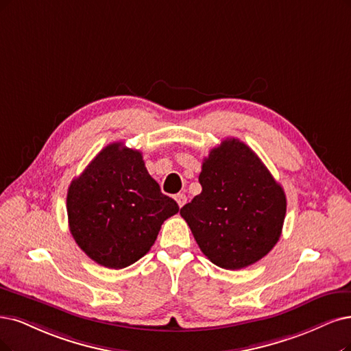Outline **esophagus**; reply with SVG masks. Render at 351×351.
<instances>
[{
    "instance_id": "esophagus-1",
    "label": "esophagus",
    "mask_w": 351,
    "mask_h": 351,
    "mask_svg": "<svg viewBox=\"0 0 351 351\" xmlns=\"http://www.w3.org/2000/svg\"><path fill=\"white\" fill-rule=\"evenodd\" d=\"M175 199H176V202H178L179 206H184L185 202H186V195H185V193H176Z\"/></svg>"
}]
</instances>
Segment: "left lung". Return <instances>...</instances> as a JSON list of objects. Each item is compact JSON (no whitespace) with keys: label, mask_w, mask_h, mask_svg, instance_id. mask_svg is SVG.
Segmentation results:
<instances>
[{"label":"left lung","mask_w":351,"mask_h":351,"mask_svg":"<svg viewBox=\"0 0 351 351\" xmlns=\"http://www.w3.org/2000/svg\"><path fill=\"white\" fill-rule=\"evenodd\" d=\"M202 192L180 208L201 252L218 267L239 270L278 243L287 195L258 156L226 138L202 162Z\"/></svg>","instance_id":"8db88e82"}]
</instances>
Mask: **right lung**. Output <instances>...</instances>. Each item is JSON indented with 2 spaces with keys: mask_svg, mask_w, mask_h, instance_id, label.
<instances>
[{
  "mask_svg": "<svg viewBox=\"0 0 351 351\" xmlns=\"http://www.w3.org/2000/svg\"><path fill=\"white\" fill-rule=\"evenodd\" d=\"M71 234L101 266L123 269L145 256L165 219L179 211L149 175L141 152L111 143L75 178L66 198Z\"/></svg>",
  "mask_w": 351,
  "mask_h": 351,
  "instance_id": "add662e5",
  "label": "right lung"
}]
</instances>
